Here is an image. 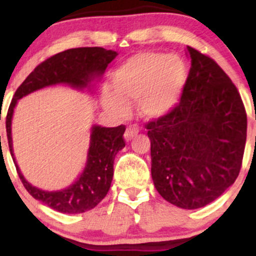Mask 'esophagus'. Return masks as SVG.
I'll list each match as a JSON object with an SVG mask.
<instances>
[{
  "label": "esophagus",
  "mask_w": 256,
  "mask_h": 256,
  "mask_svg": "<svg viewBox=\"0 0 256 256\" xmlns=\"http://www.w3.org/2000/svg\"><path fill=\"white\" fill-rule=\"evenodd\" d=\"M138 132H140V128H138L137 126H134V125L128 126V128H126L125 134H124V137H125V140H126V142H130V140H132V138L137 136Z\"/></svg>",
  "instance_id": "1"
}]
</instances>
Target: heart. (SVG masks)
<instances>
[{
    "label": "heart",
    "instance_id": "heart-1",
    "mask_svg": "<svg viewBox=\"0 0 256 256\" xmlns=\"http://www.w3.org/2000/svg\"><path fill=\"white\" fill-rule=\"evenodd\" d=\"M186 80L183 61L174 55L142 52L132 55L112 73L113 91L104 90L102 104L125 116L128 102L138 101L146 119L165 116L177 104Z\"/></svg>",
    "mask_w": 256,
    "mask_h": 256
}]
</instances>
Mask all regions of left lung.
<instances>
[{"mask_svg": "<svg viewBox=\"0 0 256 256\" xmlns=\"http://www.w3.org/2000/svg\"><path fill=\"white\" fill-rule=\"evenodd\" d=\"M192 67L180 102L146 124L158 192L185 210L204 207L234 183L242 166L246 113L228 76L188 46Z\"/></svg>", "mask_w": 256, "mask_h": 256, "instance_id": "8db88e82", "label": "left lung"}]
</instances>
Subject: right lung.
I'll list each match as a JSON object with an SVG mask.
<instances>
[{"mask_svg": "<svg viewBox=\"0 0 256 256\" xmlns=\"http://www.w3.org/2000/svg\"><path fill=\"white\" fill-rule=\"evenodd\" d=\"M113 50L101 46L68 49L52 55L40 62L22 84L18 88L6 116L8 146L20 180L28 194L38 201L60 213H84L96 207L107 195L113 179V165L116 152L125 146V126L91 128L90 148L83 173L67 189L60 192H44L28 183L18 167L12 146V116L18 100L38 89L55 84H67L83 89L101 76L116 56ZM1 120V118H0Z\"/></svg>", "mask_w": 256, "mask_h": 256, "instance_id": "add662e5", "label": "right lung"}]
</instances>
